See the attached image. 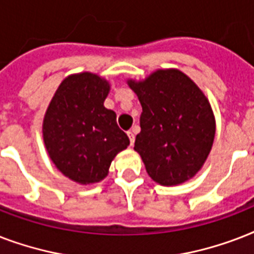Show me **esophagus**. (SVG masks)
<instances>
[{"label": "esophagus", "mask_w": 254, "mask_h": 254, "mask_svg": "<svg viewBox=\"0 0 254 254\" xmlns=\"http://www.w3.org/2000/svg\"><path fill=\"white\" fill-rule=\"evenodd\" d=\"M127 137H129L130 145H133V143H134V134H133V131H131V130L127 131Z\"/></svg>", "instance_id": "obj_1"}]
</instances>
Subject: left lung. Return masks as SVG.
Returning <instances> with one entry per match:
<instances>
[{"instance_id":"8db88e82","label":"left lung","mask_w":254,"mask_h":254,"mask_svg":"<svg viewBox=\"0 0 254 254\" xmlns=\"http://www.w3.org/2000/svg\"><path fill=\"white\" fill-rule=\"evenodd\" d=\"M142 107L134 150L147 174L163 186L183 183L200 170L215 137L208 100L178 69H159L145 81L129 80Z\"/></svg>"}]
</instances>
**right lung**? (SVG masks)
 <instances>
[{
	"label": "right lung",
	"mask_w": 254,
	"mask_h": 254,
	"mask_svg": "<svg viewBox=\"0 0 254 254\" xmlns=\"http://www.w3.org/2000/svg\"><path fill=\"white\" fill-rule=\"evenodd\" d=\"M109 84L83 72L62 81L43 121V139L50 158L69 179L89 185L107 177L116 154L130 143L104 107Z\"/></svg>",
	"instance_id": "1"
}]
</instances>
